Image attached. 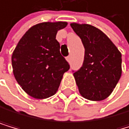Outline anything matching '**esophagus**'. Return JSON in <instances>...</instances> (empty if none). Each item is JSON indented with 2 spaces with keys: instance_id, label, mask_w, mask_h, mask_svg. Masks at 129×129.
Wrapping results in <instances>:
<instances>
[{
  "instance_id": "esophagus-1",
  "label": "esophagus",
  "mask_w": 129,
  "mask_h": 129,
  "mask_svg": "<svg viewBox=\"0 0 129 129\" xmlns=\"http://www.w3.org/2000/svg\"><path fill=\"white\" fill-rule=\"evenodd\" d=\"M66 60H67L68 62H69V63H70V62H71V56H69L66 57Z\"/></svg>"
}]
</instances>
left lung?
I'll return each mask as SVG.
<instances>
[{"mask_svg":"<svg viewBox=\"0 0 129 129\" xmlns=\"http://www.w3.org/2000/svg\"><path fill=\"white\" fill-rule=\"evenodd\" d=\"M70 25L84 47L83 64L79 70L73 71L80 95L94 101L105 100L120 78L121 53L97 28L87 24L72 23Z\"/></svg>","mask_w":129,"mask_h":129,"instance_id":"8db88e82","label":"left lung"}]
</instances>
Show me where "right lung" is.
<instances>
[{
    "label": "right lung",
    "instance_id": "obj_1",
    "mask_svg": "<svg viewBox=\"0 0 129 129\" xmlns=\"http://www.w3.org/2000/svg\"><path fill=\"white\" fill-rule=\"evenodd\" d=\"M67 22H44L31 27L12 55L13 74L23 90L36 99L53 96L58 90L68 61L60 52L57 31Z\"/></svg>",
    "mask_w": 129,
    "mask_h": 129
}]
</instances>
